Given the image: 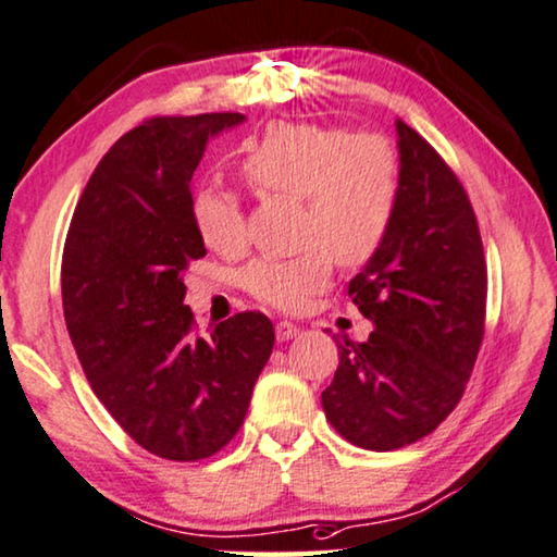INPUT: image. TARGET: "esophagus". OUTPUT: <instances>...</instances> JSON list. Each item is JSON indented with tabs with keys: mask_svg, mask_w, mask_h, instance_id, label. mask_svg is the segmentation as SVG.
Instances as JSON below:
<instances>
[{
	"mask_svg": "<svg viewBox=\"0 0 557 557\" xmlns=\"http://www.w3.org/2000/svg\"><path fill=\"white\" fill-rule=\"evenodd\" d=\"M275 332H277V339L282 343V339H293L295 335H300V327L289 320H280L275 325Z\"/></svg>",
	"mask_w": 557,
	"mask_h": 557,
	"instance_id": "esophagus-1",
	"label": "esophagus"
}]
</instances>
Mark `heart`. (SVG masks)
Here are the masks:
<instances>
[{
  "label": "heart",
  "instance_id": "b5f03b06",
  "mask_svg": "<svg viewBox=\"0 0 557 557\" xmlns=\"http://www.w3.org/2000/svg\"><path fill=\"white\" fill-rule=\"evenodd\" d=\"M239 174L257 195L302 202L300 237L293 257H257L243 272V287L257 302L300 310L330 285L335 260L360 268L380 252L393 230L403 193V164L395 145L377 132H352L312 122H280L245 147ZM189 218L202 243L222 257L250 245L243 197L225 187H199Z\"/></svg>",
  "mask_w": 557,
  "mask_h": 557
}]
</instances>
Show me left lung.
<instances>
[{"label": "left lung", "instance_id": "1", "mask_svg": "<svg viewBox=\"0 0 557 557\" xmlns=\"http://www.w3.org/2000/svg\"><path fill=\"white\" fill-rule=\"evenodd\" d=\"M403 193L380 252L347 295L375 330L337 343L322 408L347 443L397 450L425 437L460 403L485 335L487 264L458 174L405 122Z\"/></svg>", "mask_w": 557, "mask_h": 557}]
</instances>
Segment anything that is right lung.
<instances>
[{"label":"right lung","mask_w":557,"mask_h":557,"mask_svg":"<svg viewBox=\"0 0 557 557\" xmlns=\"http://www.w3.org/2000/svg\"><path fill=\"white\" fill-rule=\"evenodd\" d=\"M245 117H152L110 147L74 207L62 255L72 345L99 403L139 447L195 462L243 428L275 345L262 312L202 335L182 277L205 257L189 182L207 139Z\"/></svg>","instance_id":"obj_1"}]
</instances>
